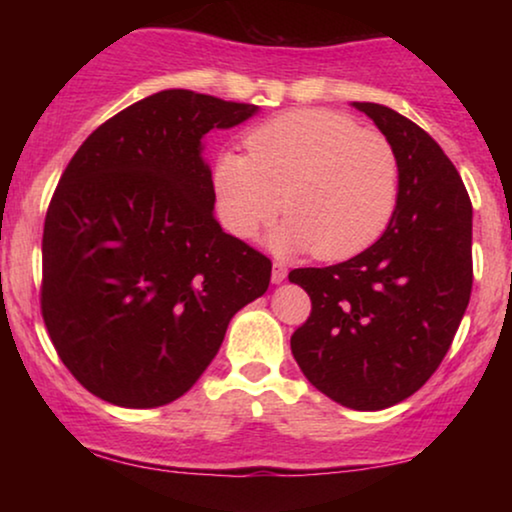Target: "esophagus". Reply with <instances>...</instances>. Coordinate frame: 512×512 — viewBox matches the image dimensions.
Instances as JSON below:
<instances>
[{"instance_id": "obj_1", "label": "esophagus", "mask_w": 512, "mask_h": 512, "mask_svg": "<svg viewBox=\"0 0 512 512\" xmlns=\"http://www.w3.org/2000/svg\"><path fill=\"white\" fill-rule=\"evenodd\" d=\"M286 279V268L282 263H275L272 265V284H279V282H284Z\"/></svg>"}]
</instances>
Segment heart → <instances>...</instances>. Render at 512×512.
<instances>
[{
	"mask_svg": "<svg viewBox=\"0 0 512 512\" xmlns=\"http://www.w3.org/2000/svg\"><path fill=\"white\" fill-rule=\"evenodd\" d=\"M247 151H219L209 174L214 214L230 235L254 237L284 207L291 219L272 247L342 261L368 249L394 216V146L345 114L284 111L249 132Z\"/></svg>",
	"mask_w": 512,
	"mask_h": 512,
	"instance_id": "b5f03b06",
	"label": "heart"
}]
</instances>
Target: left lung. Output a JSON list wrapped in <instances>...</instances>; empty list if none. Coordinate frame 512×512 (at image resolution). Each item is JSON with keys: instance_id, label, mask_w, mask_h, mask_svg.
I'll use <instances>...</instances> for the list:
<instances>
[{"instance_id": "left-lung-1", "label": "left lung", "mask_w": 512, "mask_h": 512, "mask_svg": "<svg viewBox=\"0 0 512 512\" xmlns=\"http://www.w3.org/2000/svg\"><path fill=\"white\" fill-rule=\"evenodd\" d=\"M398 158L387 230L359 256L289 279L312 300L291 352L321 394L352 410H384L422 389L450 349L473 286V207L457 167L429 132L373 102Z\"/></svg>"}]
</instances>
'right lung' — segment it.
Instances as JSON below:
<instances>
[{
	"label": "right lung",
	"instance_id": "right-lung-1",
	"mask_svg": "<svg viewBox=\"0 0 512 512\" xmlns=\"http://www.w3.org/2000/svg\"><path fill=\"white\" fill-rule=\"evenodd\" d=\"M254 104L163 90L102 123L62 172L41 240V317L69 373L102 401L184 396L270 258L223 233L200 139Z\"/></svg>",
	"mask_w": 512,
	"mask_h": 512
}]
</instances>
